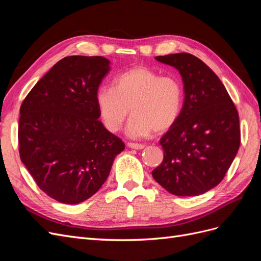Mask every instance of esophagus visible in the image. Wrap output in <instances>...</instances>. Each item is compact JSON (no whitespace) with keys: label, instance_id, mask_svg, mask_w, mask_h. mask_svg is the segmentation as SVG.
Returning <instances> with one entry per match:
<instances>
[{"label":"esophagus","instance_id":"1","mask_svg":"<svg viewBox=\"0 0 261 261\" xmlns=\"http://www.w3.org/2000/svg\"><path fill=\"white\" fill-rule=\"evenodd\" d=\"M127 147L130 149H136V150H140V149H144L145 146L141 145V144H135V143H128Z\"/></svg>","mask_w":261,"mask_h":261}]
</instances>
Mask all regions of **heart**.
Here are the masks:
<instances>
[{
    "mask_svg": "<svg viewBox=\"0 0 261 261\" xmlns=\"http://www.w3.org/2000/svg\"><path fill=\"white\" fill-rule=\"evenodd\" d=\"M101 120L110 132L120 130L129 113L126 134L140 138L171 128L180 116L184 90L174 76H160L146 66L117 75L112 87H99L94 94Z\"/></svg>",
    "mask_w": 261,
    "mask_h": 261,
    "instance_id": "1",
    "label": "heart"
}]
</instances>
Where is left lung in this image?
Masks as SVG:
<instances>
[{"instance_id": "left-lung-1", "label": "left lung", "mask_w": 261, "mask_h": 261, "mask_svg": "<svg viewBox=\"0 0 261 261\" xmlns=\"http://www.w3.org/2000/svg\"><path fill=\"white\" fill-rule=\"evenodd\" d=\"M178 70L184 103L177 122L160 139L163 161L153 178L176 196H198L216 187L239 151L240 118L224 85L189 53L156 57Z\"/></svg>"}]
</instances>
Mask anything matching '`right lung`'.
I'll use <instances>...</instances> for the list:
<instances>
[{"label":"right lung","mask_w":261,"mask_h":261,"mask_svg":"<svg viewBox=\"0 0 261 261\" xmlns=\"http://www.w3.org/2000/svg\"><path fill=\"white\" fill-rule=\"evenodd\" d=\"M111 62L73 55L59 61L20 107V160L51 198L76 204L96 194L125 145L99 121L94 94Z\"/></svg>","instance_id":"right-lung-1"}]
</instances>
